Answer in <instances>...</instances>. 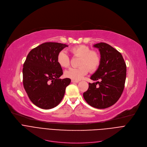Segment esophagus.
<instances>
[{
    "mask_svg": "<svg viewBox=\"0 0 147 147\" xmlns=\"http://www.w3.org/2000/svg\"><path fill=\"white\" fill-rule=\"evenodd\" d=\"M71 82H73V83H78L79 82V81H75V80H72L71 81Z\"/></svg>",
    "mask_w": 147,
    "mask_h": 147,
    "instance_id": "34e87169",
    "label": "esophagus"
}]
</instances>
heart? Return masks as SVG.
Masks as SVG:
<instances>
[{
    "instance_id": "b5f03b06",
    "label": "heart",
    "mask_w": 147,
    "mask_h": 147,
    "mask_svg": "<svg viewBox=\"0 0 147 147\" xmlns=\"http://www.w3.org/2000/svg\"><path fill=\"white\" fill-rule=\"evenodd\" d=\"M69 52L74 57H80L78 67H72L65 72L66 77L72 80L79 81L90 72L96 71L101 62V57L97 51L91 50L85 45H78L69 49ZM57 62L60 66L66 68L70 65V57L64 51L59 53Z\"/></svg>"
}]
</instances>
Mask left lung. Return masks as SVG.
I'll return each mask as SVG.
<instances>
[{
    "label": "left lung",
    "mask_w": 147,
    "mask_h": 147,
    "mask_svg": "<svg viewBox=\"0 0 147 147\" xmlns=\"http://www.w3.org/2000/svg\"><path fill=\"white\" fill-rule=\"evenodd\" d=\"M94 47L99 49L101 62L90 78L100 82L89 83L88 89L83 96L91 106L106 109L115 104L121 96L125 87L126 65L122 54L107 43H97Z\"/></svg>",
    "instance_id": "left-lung-1"
}]
</instances>
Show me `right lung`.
Here are the masks:
<instances>
[{"instance_id": "right-lung-1", "label": "right lung", "mask_w": 147, "mask_h": 147, "mask_svg": "<svg viewBox=\"0 0 147 147\" xmlns=\"http://www.w3.org/2000/svg\"><path fill=\"white\" fill-rule=\"evenodd\" d=\"M66 45L47 42L32 49L23 65V85L31 102L42 109L57 106L71 79H60L63 71L57 57Z\"/></svg>"}]
</instances>
